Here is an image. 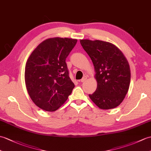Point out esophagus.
Returning <instances> with one entry per match:
<instances>
[{"label":"esophagus","mask_w":151,"mask_h":151,"mask_svg":"<svg viewBox=\"0 0 151 151\" xmlns=\"http://www.w3.org/2000/svg\"><path fill=\"white\" fill-rule=\"evenodd\" d=\"M87 77L86 76H84L83 78L81 79V82H85L86 80H87Z\"/></svg>","instance_id":"34e87169"}]
</instances>
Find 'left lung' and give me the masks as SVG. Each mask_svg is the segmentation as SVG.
I'll return each mask as SVG.
<instances>
[{
	"instance_id": "left-lung-1",
	"label": "left lung",
	"mask_w": 151,
	"mask_h": 151,
	"mask_svg": "<svg viewBox=\"0 0 151 151\" xmlns=\"http://www.w3.org/2000/svg\"><path fill=\"white\" fill-rule=\"evenodd\" d=\"M93 63L97 88L89 96L101 109L118 106L127 94L131 81L129 62L119 49L108 42L80 40Z\"/></svg>"
}]
</instances>
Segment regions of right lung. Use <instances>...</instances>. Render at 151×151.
<instances>
[{"label":"right lung","mask_w":151,"mask_h":151,"mask_svg":"<svg viewBox=\"0 0 151 151\" xmlns=\"http://www.w3.org/2000/svg\"><path fill=\"white\" fill-rule=\"evenodd\" d=\"M76 42L73 38H47L28 58L26 89L31 99L42 109L57 111L72 93L75 84L69 76L65 59Z\"/></svg>","instance_id":"add662e5"}]
</instances>
